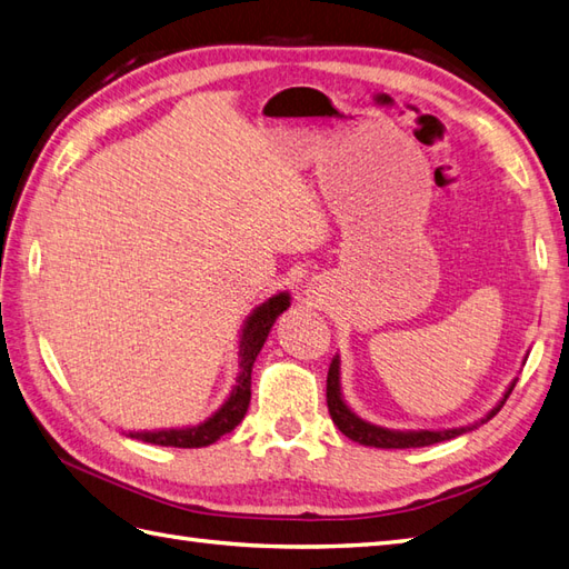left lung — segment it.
I'll return each mask as SVG.
<instances>
[{"mask_svg":"<svg viewBox=\"0 0 569 569\" xmlns=\"http://www.w3.org/2000/svg\"><path fill=\"white\" fill-rule=\"evenodd\" d=\"M513 386H517V380L511 382L505 400H501L487 419H492L501 407H505L507 398L511 395ZM327 407H329V417L337 425V429L349 436L351 441L361 443V446H373V448H421V446H431V443H439V441H448V439H456V436L466 433L468 429H446V431H390V429H382L376 425H368V421L356 417L351 409L341 400V392H339V361L335 359L332 366H329V373H327Z\"/></svg>","mask_w":569,"mask_h":569,"instance_id":"obj_1","label":"left lung"}]
</instances>
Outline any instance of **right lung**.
I'll return each instance as SVG.
<instances>
[{
  "label": "right lung",
  "mask_w": 569,
  "mask_h": 569,
  "mask_svg": "<svg viewBox=\"0 0 569 569\" xmlns=\"http://www.w3.org/2000/svg\"><path fill=\"white\" fill-rule=\"evenodd\" d=\"M290 306L288 293L273 296L254 310V315L247 320V327L240 341V378L237 386L218 412L208 421L189 429H169V431H136L130 439L148 441L154 446H174V448H201L216 443L220 436L230 433L247 415L249 398H252V366L257 361V353L261 351L263 341L269 337V329L273 327L276 317H279Z\"/></svg>",
  "instance_id": "1"
}]
</instances>
